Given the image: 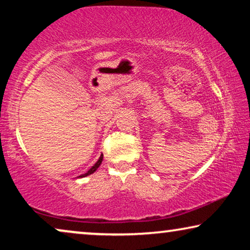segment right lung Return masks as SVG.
<instances>
[{
	"label": "right lung",
	"mask_w": 250,
	"mask_h": 250,
	"mask_svg": "<svg viewBox=\"0 0 250 250\" xmlns=\"http://www.w3.org/2000/svg\"><path fill=\"white\" fill-rule=\"evenodd\" d=\"M102 159H104V155H101V156H100V158H99L98 162L95 163L94 165L92 166L90 169H88V172H86V173H85V174H82V175H80V176H78V177H84V176H87V175H90V174H92V173H94L95 170L98 169V167L100 166V164L102 163Z\"/></svg>",
	"instance_id": "1"
}]
</instances>
